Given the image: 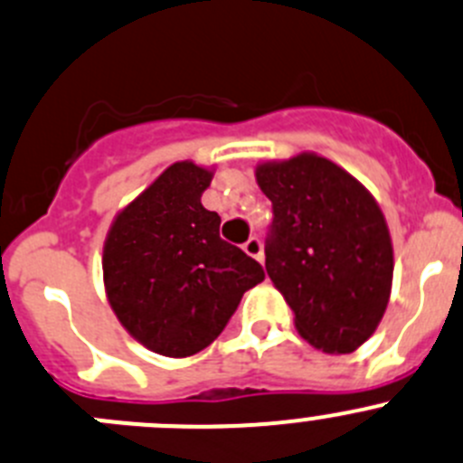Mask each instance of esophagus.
<instances>
[{
	"mask_svg": "<svg viewBox=\"0 0 463 463\" xmlns=\"http://www.w3.org/2000/svg\"><path fill=\"white\" fill-rule=\"evenodd\" d=\"M241 249L246 250V255H250V258L260 260L262 262L264 253H262V241H260V237H249V240L244 241V246Z\"/></svg>",
	"mask_w": 463,
	"mask_h": 463,
	"instance_id": "obj_1",
	"label": "esophagus"
}]
</instances>
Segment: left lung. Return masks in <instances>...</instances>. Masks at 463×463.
<instances>
[{
	"instance_id": "1",
	"label": "left lung",
	"mask_w": 463,
	"mask_h": 463,
	"mask_svg": "<svg viewBox=\"0 0 463 463\" xmlns=\"http://www.w3.org/2000/svg\"><path fill=\"white\" fill-rule=\"evenodd\" d=\"M255 176L273 210L264 267L294 309L296 330L323 353H353L392 294L393 249L378 203L314 154L260 165Z\"/></svg>"
}]
</instances>
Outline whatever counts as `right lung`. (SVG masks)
I'll return each mask as SVG.
<instances>
[{"instance_id": "1", "label": "right lung", "mask_w": 463, "mask_h": 463, "mask_svg": "<svg viewBox=\"0 0 463 463\" xmlns=\"http://www.w3.org/2000/svg\"><path fill=\"white\" fill-rule=\"evenodd\" d=\"M208 169H165L108 232L103 280L122 326L149 351L187 357L213 344L244 291L264 280L258 260L219 237L217 213L201 205Z\"/></svg>"}]
</instances>
